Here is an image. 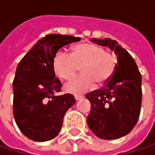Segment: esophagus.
Wrapping results in <instances>:
<instances>
[{
	"mask_svg": "<svg viewBox=\"0 0 155 155\" xmlns=\"http://www.w3.org/2000/svg\"><path fill=\"white\" fill-rule=\"evenodd\" d=\"M74 97H75V99L77 100V101H78V100H80V99L83 98V97H82V96H79V95H75Z\"/></svg>",
	"mask_w": 155,
	"mask_h": 155,
	"instance_id": "obj_1",
	"label": "esophagus"
}]
</instances>
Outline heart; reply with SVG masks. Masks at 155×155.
<instances>
[{
	"label": "heart",
	"mask_w": 155,
	"mask_h": 155,
	"mask_svg": "<svg viewBox=\"0 0 155 155\" xmlns=\"http://www.w3.org/2000/svg\"><path fill=\"white\" fill-rule=\"evenodd\" d=\"M116 58L106 52L103 47L94 44H80L75 46L71 55L58 51L53 58V69L58 77L64 80L72 78L81 68L82 75L64 86L66 92L83 94L92 90L95 83L104 85L115 71Z\"/></svg>",
	"instance_id": "obj_1"
}]
</instances>
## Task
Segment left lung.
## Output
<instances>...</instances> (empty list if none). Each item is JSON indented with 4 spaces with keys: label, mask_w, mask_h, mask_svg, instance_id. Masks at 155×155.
Listing matches in <instances>:
<instances>
[{
    "label": "left lung",
    "mask_w": 155,
    "mask_h": 155,
    "mask_svg": "<svg viewBox=\"0 0 155 155\" xmlns=\"http://www.w3.org/2000/svg\"><path fill=\"white\" fill-rule=\"evenodd\" d=\"M91 40L114 51L117 64L105 85L86 95L91 104L87 123L100 139L115 140L128 134L139 119L142 98L141 75L134 58L116 40L109 38Z\"/></svg>",
    "instance_id": "left-lung-1"
}]
</instances>
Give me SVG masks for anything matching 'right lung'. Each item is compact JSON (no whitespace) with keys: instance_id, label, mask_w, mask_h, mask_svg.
<instances>
[{"instance_id":"1","label":"right lung","mask_w":155,"mask_h":155,"mask_svg":"<svg viewBox=\"0 0 155 155\" xmlns=\"http://www.w3.org/2000/svg\"><path fill=\"white\" fill-rule=\"evenodd\" d=\"M80 40L79 37L48 34L17 65L13 112L17 126L28 139L46 141L59 133L64 116L76 100L71 94L55 96L61 91V82L55 78L53 58L61 47Z\"/></svg>"}]
</instances>
